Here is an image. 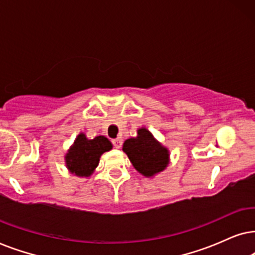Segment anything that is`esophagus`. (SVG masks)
I'll return each instance as SVG.
<instances>
[{"label": "esophagus", "instance_id": "1", "mask_svg": "<svg viewBox=\"0 0 255 255\" xmlns=\"http://www.w3.org/2000/svg\"><path fill=\"white\" fill-rule=\"evenodd\" d=\"M113 144H114V147L115 148H121V145H122V138L121 137H117V138H114L113 140Z\"/></svg>", "mask_w": 255, "mask_h": 255}]
</instances>
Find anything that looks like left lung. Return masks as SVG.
<instances>
[{
    "mask_svg": "<svg viewBox=\"0 0 255 255\" xmlns=\"http://www.w3.org/2000/svg\"><path fill=\"white\" fill-rule=\"evenodd\" d=\"M122 150L128 156L136 171L151 178L165 170L170 162V152L145 127L137 129V136L127 138Z\"/></svg>",
    "mask_w": 255,
    "mask_h": 255,
    "instance_id": "1",
    "label": "left lung"
}]
</instances>
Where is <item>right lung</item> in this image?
<instances>
[{"label": "right lung", "instance_id": "right-lung-1", "mask_svg": "<svg viewBox=\"0 0 255 255\" xmlns=\"http://www.w3.org/2000/svg\"><path fill=\"white\" fill-rule=\"evenodd\" d=\"M112 148V142L103 135L90 140L85 133H80L64 157L67 170L78 177H90L99 164L101 155Z\"/></svg>", "mask_w": 255, "mask_h": 255}]
</instances>
